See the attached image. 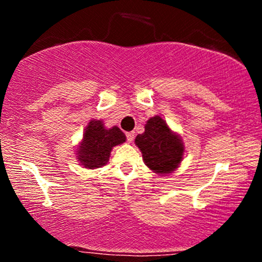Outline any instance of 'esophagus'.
<instances>
[{
  "instance_id": "esophagus-1",
  "label": "esophagus",
  "mask_w": 262,
  "mask_h": 262,
  "mask_svg": "<svg viewBox=\"0 0 262 262\" xmlns=\"http://www.w3.org/2000/svg\"><path fill=\"white\" fill-rule=\"evenodd\" d=\"M127 140L128 143H132L134 140V132H128L127 133Z\"/></svg>"
}]
</instances>
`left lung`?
I'll list each match as a JSON object with an SVG mask.
<instances>
[{"instance_id": "1", "label": "left lung", "mask_w": 262, "mask_h": 262, "mask_svg": "<svg viewBox=\"0 0 262 262\" xmlns=\"http://www.w3.org/2000/svg\"><path fill=\"white\" fill-rule=\"evenodd\" d=\"M135 144L140 149L146 166L161 175L177 169L185 152L181 138L171 132L160 116L146 122L145 132L137 135Z\"/></svg>"}]
</instances>
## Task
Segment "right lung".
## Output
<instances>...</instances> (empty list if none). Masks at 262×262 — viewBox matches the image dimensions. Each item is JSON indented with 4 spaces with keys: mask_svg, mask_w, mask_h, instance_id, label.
<instances>
[{
    "mask_svg": "<svg viewBox=\"0 0 262 262\" xmlns=\"http://www.w3.org/2000/svg\"><path fill=\"white\" fill-rule=\"evenodd\" d=\"M125 135L118 127L106 129L102 121H91L77 148V159L87 169L102 167L110 160L113 146L124 143Z\"/></svg>",
    "mask_w": 262,
    "mask_h": 262,
    "instance_id": "add662e5",
    "label": "right lung"
}]
</instances>
